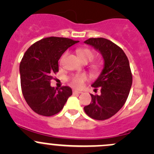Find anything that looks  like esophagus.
I'll return each instance as SVG.
<instances>
[{
  "label": "esophagus",
  "mask_w": 154,
  "mask_h": 154,
  "mask_svg": "<svg viewBox=\"0 0 154 154\" xmlns=\"http://www.w3.org/2000/svg\"><path fill=\"white\" fill-rule=\"evenodd\" d=\"M81 93V91H77V90H73V94H80Z\"/></svg>",
  "instance_id": "esophagus-1"
}]
</instances>
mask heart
Returning a JSON list of instances; mask_svg holds the SVG:
<instances>
[{
	"mask_svg": "<svg viewBox=\"0 0 154 154\" xmlns=\"http://www.w3.org/2000/svg\"><path fill=\"white\" fill-rule=\"evenodd\" d=\"M77 54H78L79 57H80L83 61H91V60H94V57H95V54H94V51H92L91 50H90L89 48H79L77 50ZM65 57H66V54L63 56L60 59V63H63V60H64ZM94 68H97V66H94ZM88 79V77L84 74H76V75L73 76L71 79L69 80L70 84L73 87L77 88H81L83 86V83Z\"/></svg>",
	"mask_w": 154,
	"mask_h": 154,
	"instance_id": "heart-1",
	"label": "heart"
}]
</instances>
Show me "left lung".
Listing matches in <instances>:
<instances>
[{"instance_id": "1", "label": "left lung", "mask_w": 154, "mask_h": 154, "mask_svg": "<svg viewBox=\"0 0 154 154\" xmlns=\"http://www.w3.org/2000/svg\"><path fill=\"white\" fill-rule=\"evenodd\" d=\"M86 44L98 50L104 59V68L91 86L100 88V94H92L91 102L84 107L86 114L103 121L116 115L125 105L133 83L130 63L125 53L117 45L104 38H90Z\"/></svg>"}]
</instances>
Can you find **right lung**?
Masks as SVG:
<instances>
[{
	"mask_svg": "<svg viewBox=\"0 0 154 154\" xmlns=\"http://www.w3.org/2000/svg\"><path fill=\"white\" fill-rule=\"evenodd\" d=\"M77 42L63 37H48L32 44L24 53L20 63L21 91L28 106L37 114H57L72 94L68 86L51 87V80L59 71L58 60L63 53Z\"/></svg>",
	"mask_w": 154,
	"mask_h": 154,
	"instance_id": "obj_1",
	"label": "right lung"
}]
</instances>
